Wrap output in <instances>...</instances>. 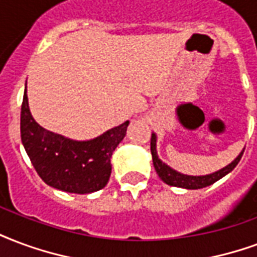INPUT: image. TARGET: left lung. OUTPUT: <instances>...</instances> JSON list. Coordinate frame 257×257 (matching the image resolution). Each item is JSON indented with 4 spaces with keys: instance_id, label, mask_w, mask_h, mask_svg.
Instances as JSON below:
<instances>
[{
    "instance_id": "obj_1",
    "label": "left lung",
    "mask_w": 257,
    "mask_h": 257,
    "mask_svg": "<svg viewBox=\"0 0 257 257\" xmlns=\"http://www.w3.org/2000/svg\"><path fill=\"white\" fill-rule=\"evenodd\" d=\"M151 154H153V162L154 167L157 170L158 176L161 177V180L163 182H166L167 185H172V187H178V188H185V189H200V188H206L211 184H214L218 180H220L222 177H225L226 174H229L233 169H234L238 162H240L241 157L244 151L235 158L234 161L229 163L227 166L223 169H220L218 172L212 173V174H207V176H187V174H182V173L176 172L174 169L170 166H167L166 163H163L157 154V135L153 134L151 136Z\"/></svg>"
}]
</instances>
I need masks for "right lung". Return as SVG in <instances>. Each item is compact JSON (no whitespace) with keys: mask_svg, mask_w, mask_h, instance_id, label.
<instances>
[{"mask_svg":"<svg viewBox=\"0 0 257 257\" xmlns=\"http://www.w3.org/2000/svg\"><path fill=\"white\" fill-rule=\"evenodd\" d=\"M128 125L125 121L92 140L76 142L42 128L32 118L27 90L23 96L22 143L39 177L60 191L84 195L106 187L111 174L110 159Z\"/></svg>","mask_w":257,"mask_h":257,"instance_id":"add662e5","label":"right lung"}]
</instances>
